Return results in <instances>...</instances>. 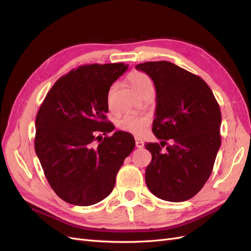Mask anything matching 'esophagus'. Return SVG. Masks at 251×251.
<instances>
[{"instance_id": "esophagus-1", "label": "esophagus", "mask_w": 251, "mask_h": 251, "mask_svg": "<svg viewBox=\"0 0 251 251\" xmlns=\"http://www.w3.org/2000/svg\"><path fill=\"white\" fill-rule=\"evenodd\" d=\"M135 146L137 149H142L144 147V142L140 138H135Z\"/></svg>"}]
</instances>
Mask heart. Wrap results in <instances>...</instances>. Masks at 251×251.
<instances>
[{
	"label": "heart",
	"instance_id": "1",
	"mask_svg": "<svg viewBox=\"0 0 251 251\" xmlns=\"http://www.w3.org/2000/svg\"><path fill=\"white\" fill-rule=\"evenodd\" d=\"M128 81L132 85L140 96H143L149 92H153L154 86L153 81L148 74L141 71H133L128 75ZM117 85L114 83L111 86L108 93V104L112 107L113 104V94L115 92ZM118 127L123 131L132 133V134H141L150 125V117L147 115H141V114L127 113L118 120Z\"/></svg>",
	"mask_w": 251,
	"mask_h": 251
}]
</instances>
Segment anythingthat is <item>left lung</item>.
I'll return each mask as SVG.
<instances>
[{
    "label": "left lung",
    "instance_id": "8db88e82",
    "mask_svg": "<svg viewBox=\"0 0 251 251\" xmlns=\"http://www.w3.org/2000/svg\"><path fill=\"white\" fill-rule=\"evenodd\" d=\"M156 88L154 135L173 140L146 143L151 161L146 183L159 199L182 202L200 192L212 172L221 146V111L210 88L201 77L173 63L148 62L136 66Z\"/></svg>",
    "mask_w": 251,
    "mask_h": 251
}]
</instances>
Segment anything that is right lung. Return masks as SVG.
Segmentation results:
<instances>
[{"label":"right lung","instance_id":"1","mask_svg":"<svg viewBox=\"0 0 251 251\" xmlns=\"http://www.w3.org/2000/svg\"><path fill=\"white\" fill-rule=\"evenodd\" d=\"M127 65H86L60 77L35 119L34 149L50 186L64 201L89 206L111 194L135 148L134 137L107 121L108 93Z\"/></svg>","mask_w":251,"mask_h":251}]
</instances>
